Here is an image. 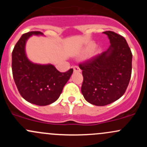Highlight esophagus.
Returning <instances> with one entry per match:
<instances>
[{"label": "esophagus", "instance_id": "34e87169", "mask_svg": "<svg viewBox=\"0 0 147 147\" xmlns=\"http://www.w3.org/2000/svg\"><path fill=\"white\" fill-rule=\"evenodd\" d=\"M73 69H74V72H80L81 71L80 69V67L78 66H74L73 67Z\"/></svg>", "mask_w": 147, "mask_h": 147}]
</instances>
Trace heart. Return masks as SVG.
Wrapping results in <instances>:
<instances>
[{
  "instance_id": "1",
  "label": "heart",
  "mask_w": 147,
  "mask_h": 147,
  "mask_svg": "<svg viewBox=\"0 0 147 147\" xmlns=\"http://www.w3.org/2000/svg\"><path fill=\"white\" fill-rule=\"evenodd\" d=\"M94 45H92L91 46H90V47H89V48L88 49H87V51H91V50H92V49L93 48H94Z\"/></svg>"
}]
</instances>
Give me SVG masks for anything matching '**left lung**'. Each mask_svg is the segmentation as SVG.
<instances>
[{"instance_id": "obj_1", "label": "left lung", "mask_w": 147, "mask_h": 147, "mask_svg": "<svg viewBox=\"0 0 147 147\" xmlns=\"http://www.w3.org/2000/svg\"><path fill=\"white\" fill-rule=\"evenodd\" d=\"M110 46L107 51L80 63L83 82L81 92L90 104L105 106L125 92L131 75L132 54L125 38L113 31H105Z\"/></svg>"}]
</instances>
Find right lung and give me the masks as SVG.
I'll return each instance as SVG.
<instances>
[{
	"label": "right lung",
	"instance_id": "1",
	"mask_svg": "<svg viewBox=\"0 0 147 147\" xmlns=\"http://www.w3.org/2000/svg\"><path fill=\"white\" fill-rule=\"evenodd\" d=\"M32 35H43L40 31L23 34L12 53V71L20 95L28 102L45 106L55 102L73 72L69 69L60 72L53 65L32 63L26 55V41Z\"/></svg>",
	"mask_w": 147,
	"mask_h": 147
}]
</instances>
